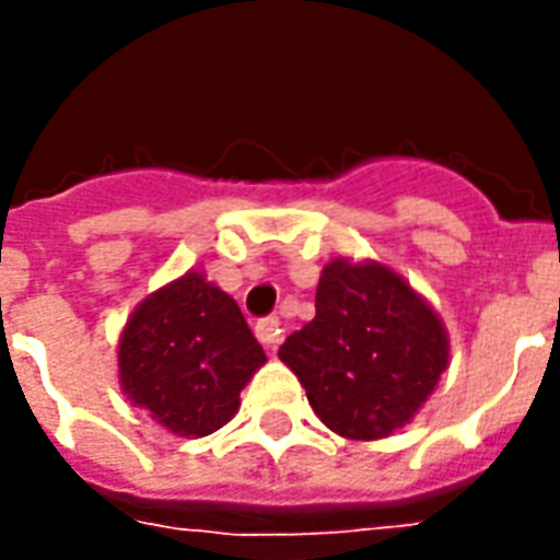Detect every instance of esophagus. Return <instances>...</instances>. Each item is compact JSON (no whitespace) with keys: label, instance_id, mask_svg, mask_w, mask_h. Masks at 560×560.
Returning a JSON list of instances; mask_svg holds the SVG:
<instances>
[{"label":"esophagus","instance_id":"34e87169","mask_svg":"<svg viewBox=\"0 0 560 560\" xmlns=\"http://www.w3.org/2000/svg\"><path fill=\"white\" fill-rule=\"evenodd\" d=\"M257 339H260V345L264 348H269V351H276L281 345V320L279 317H264V320H257Z\"/></svg>","mask_w":560,"mask_h":560}]
</instances>
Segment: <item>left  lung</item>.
<instances>
[{
    "mask_svg": "<svg viewBox=\"0 0 560 560\" xmlns=\"http://www.w3.org/2000/svg\"><path fill=\"white\" fill-rule=\"evenodd\" d=\"M279 360L320 422L351 441L387 438L413 420L450 365L432 305L377 260H329L315 317L284 339Z\"/></svg>",
    "mask_w": 560,
    "mask_h": 560,
    "instance_id": "1",
    "label": "left lung"
}]
</instances>
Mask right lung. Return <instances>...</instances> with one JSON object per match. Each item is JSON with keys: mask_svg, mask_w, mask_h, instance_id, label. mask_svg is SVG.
<instances>
[{"mask_svg": "<svg viewBox=\"0 0 560 560\" xmlns=\"http://www.w3.org/2000/svg\"><path fill=\"white\" fill-rule=\"evenodd\" d=\"M116 360L135 408L167 432L203 438L240 411V393L267 353L236 300L191 269L138 303Z\"/></svg>", "mask_w": 560, "mask_h": 560, "instance_id": "obj_1", "label": "right lung"}]
</instances>
